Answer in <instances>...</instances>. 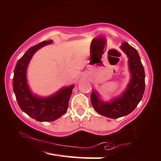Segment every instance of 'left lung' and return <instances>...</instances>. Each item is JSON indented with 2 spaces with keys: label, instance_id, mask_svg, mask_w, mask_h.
Segmentation results:
<instances>
[{
  "label": "left lung",
  "instance_id": "8db88e82",
  "mask_svg": "<svg viewBox=\"0 0 161 161\" xmlns=\"http://www.w3.org/2000/svg\"><path fill=\"white\" fill-rule=\"evenodd\" d=\"M120 48L129 58V68L131 78L127 89L118 98L105 103L98 98L94 91L91 94L93 108L100 115L116 119L132 112L142 99L145 90V72L138 52L127 42L122 43Z\"/></svg>",
  "mask_w": 161,
  "mask_h": 161
}]
</instances>
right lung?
I'll list each match as a JSON object with an SVG mask.
<instances>
[{
    "instance_id": "right-lung-1",
    "label": "right lung",
    "mask_w": 161,
    "mask_h": 161,
    "mask_svg": "<svg viewBox=\"0 0 161 161\" xmlns=\"http://www.w3.org/2000/svg\"><path fill=\"white\" fill-rule=\"evenodd\" d=\"M52 42V40L44 41L32 46L17 61L14 70L13 86L17 103L23 112L39 122H51L64 115L68 110L69 99L74 88L73 85L65 87L48 98L34 96L29 89L26 79L28 64L35 52Z\"/></svg>"
}]
</instances>
